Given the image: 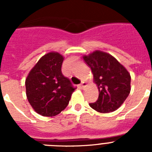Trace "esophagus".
I'll return each mask as SVG.
<instances>
[{
	"label": "esophagus",
	"instance_id": "esophagus-1",
	"mask_svg": "<svg viewBox=\"0 0 152 152\" xmlns=\"http://www.w3.org/2000/svg\"><path fill=\"white\" fill-rule=\"evenodd\" d=\"M87 84H87V83L84 82V81H82V82H81V84H80V87L81 88H82V89H84V88H85V87H86V86H87Z\"/></svg>",
	"mask_w": 152,
	"mask_h": 152
}]
</instances>
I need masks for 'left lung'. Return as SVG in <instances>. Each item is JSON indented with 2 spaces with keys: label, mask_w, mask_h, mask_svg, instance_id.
Listing matches in <instances>:
<instances>
[{
  "label": "left lung",
  "mask_w": 152,
  "mask_h": 152,
  "mask_svg": "<svg viewBox=\"0 0 152 152\" xmlns=\"http://www.w3.org/2000/svg\"><path fill=\"white\" fill-rule=\"evenodd\" d=\"M91 68L94 82L99 90V96L91 108L102 113L116 110L128 97L131 91V76L123 64L110 54L95 50L83 56Z\"/></svg>",
  "instance_id": "8db88e82"
}]
</instances>
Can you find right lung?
I'll return each mask as SVG.
<instances>
[{
  "label": "right lung",
  "instance_id": "obj_1",
  "mask_svg": "<svg viewBox=\"0 0 152 152\" xmlns=\"http://www.w3.org/2000/svg\"><path fill=\"white\" fill-rule=\"evenodd\" d=\"M64 57L57 52L44 55L28 74L26 97L37 113L55 116L68 106L75 88L61 73Z\"/></svg>",
  "mask_w": 152,
  "mask_h": 152
}]
</instances>
